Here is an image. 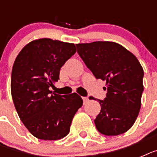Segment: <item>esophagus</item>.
<instances>
[{"label":"esophagus","mask_w":157,"mask_h":157,"mask_svg":"<svg viewBox=\"0 0 157 157\" xmlns=\"http://www.w3.org/2000/svg\"><path fill=\"white\" fill-rule=\"evenodd\" d=\"M83 101H84V103H86V102H88L89 101V98L88 97H83Z\"/></svg>","instance_id":"esophagus-1"}]
</instances>
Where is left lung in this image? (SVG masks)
Instances as JSON below:
<instances>
[{"instance_id":"obj_1","label":"left lung","mask_w":157,"mask_h":157,"mask_svg":"<svg viewBox=\"0 0 157 157\" xmlns=\"http://www.w3.org/2000/svg\"><path fill=\"white\" fill-rule=\"evenodd\" d=\"M77 52L97 79L106 81L107 97L94 120L96 128L107 136L128 131L141 107L144 69L136 57L112 41L76 44ZM90 99H94L90 97Z\"/></svg>"}]
</instances>
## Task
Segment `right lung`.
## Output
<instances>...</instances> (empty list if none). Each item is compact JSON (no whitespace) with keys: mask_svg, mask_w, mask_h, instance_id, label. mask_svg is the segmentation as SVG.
Listing matches in <instances>:
<instances>
[{"mask_svg":"<svg viewBox=\"0 0 157 157\" xmlns=\"http://www.w3.org/2000/svg\"><path fill=\"white\" fill-rule=\"evenodd\" d=\"M76 52L72 43L40 38L27 44L16 57L10 85L13 104L23 124L37 139L58 140L67 135L83 104L76 93L59 95L50 90L62 67Z\"/></svg>","mask_w":157,"mask_h":157,"instance_id":"right-lung-1","label":"right lung"}]
</instances>
